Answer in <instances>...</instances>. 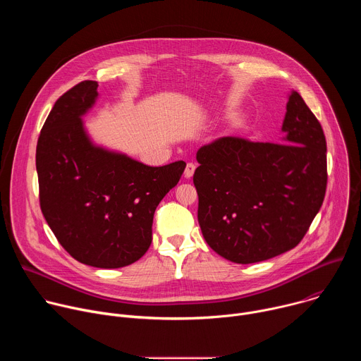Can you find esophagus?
Wrapping results in <instances>:
<instances>
[{
    "instance_id": "34e87169",
    "label": "esophagus",
    "mask_w": 361,
    "mask_h": 361,
    "mask_svg": "<svg viewBox=\"0 0 361 361\" xmlns=\"http://www.w3.org/2000/svg\"><path fill=\"white\" fill-rule=\"evenodd\" d=\"M194 171H195V164H194V163H187V166H185V170H184V176H185V178H190V177H192Z\"/></svg>"
}]
</instances>
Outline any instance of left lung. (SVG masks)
Masks as SVG:
<instances>
[{
    "label": "left lung",
    "instance_id": "8db88e82",
    "mask_svg": "<svg viewBox=\"0 0 361 361\" xmlns=\"http://www.w3.org/2000/svg\"><path fill=\"white\" fill-rule=\"evenodd\" d=\"M283 131L284 142L223 137L197 151L200 228L233 263H259L294 248L323 204L326 137L297 91L288 97Z\"/></svg>",
    "mask_w": 361,
    "mask_h": 361
}]
</instances>
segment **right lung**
I'll return each instance as SVG.
<instances>
[{"mask_svg": "<svg viewBox=\"0 0 361 361\" xmlns=\"http://www.w3.org/2000/svg\"><path fill=\"white\" fill-rule=\"evenodd\" d=\"M85 80L49 111L37 142L39 207L59 243L77 262L120 269L140 260L152 240V219L177 185L184 161L148 167L94 147L81 116L98 95Z\"/></svg>", "mask_w": 361, "mask_h": 361, "instance_id": "1", "label": "right lung"}]
</instances>
